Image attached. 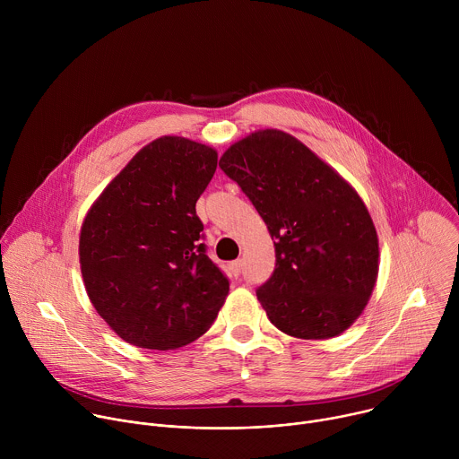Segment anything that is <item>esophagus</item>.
Wrapping results in <instances>:
<instances>
[{"label":"esophagus","instance_id":"esophagus-1","mask_svg":"<svg viewBox=\"0 0 459 459\" xmlns=\"http://www.w3.org/2000/svg\"><path fill=\"white\" fill-rule=\"evenodd\" d=\"M230 271H232L234 276H239V274H241V259L232 261V264H230Z\"/></svg>","mask_w":459,"mask_h":459}]
</instances>
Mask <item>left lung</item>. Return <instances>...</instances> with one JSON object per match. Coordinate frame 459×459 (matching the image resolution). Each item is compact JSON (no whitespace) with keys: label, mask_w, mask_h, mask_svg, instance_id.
Returning <instances> with one entry per match:
<instances>
[{"label":"left lung","mask_w":459,"mask_h":459,"mask_svg":"<svg viewBox=\"0 0 459 459\" xmlns=\"http://www.w3.org/2000/svg\"><path fill=\"white\" fill-rule=\"evenodd\" d=\"M264 218L276 269L255 294L289 336L329 340L361 316L377 280L379 245L352 185L278 128L250 133L220 160Z\"/></svg>","instance_id":"left-lung-1"}]
</instances>
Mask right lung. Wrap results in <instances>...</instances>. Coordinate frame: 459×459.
I'll list each match as a JSON object with an SVG mask.
<instances>
[{
    "label": "right lung",
    "mask_w": 459,
    "mask_h": 459,
    "mask_svg": "<svg viewBox=\"0 0 459 459\" xmlns=\"http://www.w3.org/2000/svg\"><path fill=\"white\" fill-rule=\"evenodd\" d=\"M218 152L181 136L145 145L105 186L80 232L91 303L126 343L169 351L205 334L229 280L205 252L198 202Z\"/></svg>",
    "instance_id": "right-lung-1"
}]
</instances>
